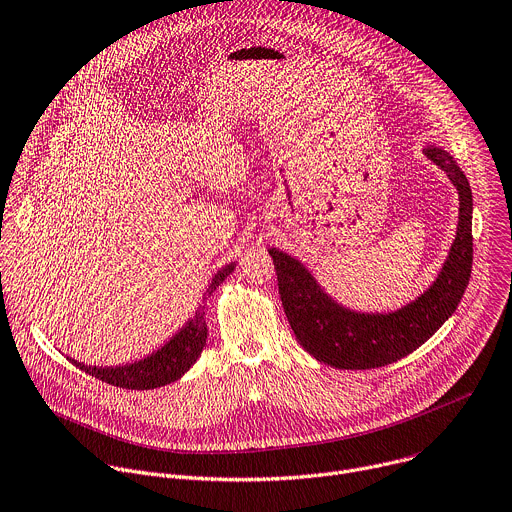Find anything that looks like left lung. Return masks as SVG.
<instances>
[{
	"label": "left lung",
	"mask_w": 512,
	"mask_h": 512,
	"mask_svg": "<svg viewBox=\"0 0 512 512\" xmlns=\"http://www.w3.org/2000/svg\"><path fill=\"white\" fill-rule=\"evenodd\" d=\"M426 155L446 171L460 193V222L450 256L434 282L412 304L391 315H359L333 302L304 266L270 248L284 313L298 343L337 369H375L424 345L452 313L472 272V189L454 159L436 147Z\"/></svg>",
	"instance_id": "obj_1"
}]
</instances>
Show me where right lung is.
Returning <instances> with one entry per match:
<instances>
[{"instance_id":"1","label":"right lung","mask_w":512,"mask_h":512,"mask_svg":"<svg viewBox=\"0 0 512 512\" xmlns=\"http://www.w3.org/2000/svg\"><path fill=\"white\" fill-rule=\"evenodd\" d=\"M232 270H234V264L224 266L214 276V280L208 288V294H212L216 290V286H220L232 274ZM206 339H208V325L199 309L181 333H177L165 347H161L157 353H153L151 357H147L139 363L125 365V367H105V369L82 365L74 359H70V363H74L78 369L86 371L88 375H92L100 381H107L115 387L155 389V387H161V385H167V383L179 379L201 355L203 345H206Z\"/></svg>"}]
</instances>
